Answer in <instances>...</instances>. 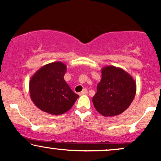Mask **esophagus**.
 I'll use <instances>...</instances> for the list:
<instances>
[{"instance_id":"obj_1","label":"esophagus","mask_w":161,"mask_h":161,"mask_svg":"<svg viewBox=\"0 0 161 161\" xmlns=\"http://www.w3.org/2000/svg\"><path fill=\"white\" fill-rule=\"evenodd\" d=\"M87 93H88V90H87L86 88H84V89H83L82 91L79 93V95H86Z\"/></svg>"}]
</instances>
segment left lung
<instances>
[{
  "label": "left lung",
  "instance_id": "1",
  "mask_svg": "<svg viewBox=\"0 0 161 161\" xmlns=\"http://www.w3.org/2000/svg\"><path fill=\"white\" fill-rule=\"evenodd\" d=\"M97 92L92 98L94 106L104 116L119 115L133 101L136 82L124 70L113 66L103 68Z\"/></svg>",
  "mask_w": 161,
  "mask_h": 161
}]
</instances>
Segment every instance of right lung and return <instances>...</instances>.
Masks as SVG:
<instances>
[{
	"label": "right lung",
	"mask_w": 161,
	"mask_h": 161,
	"mask_svg": "<svg viewBox=\"0 0 161 161\" xmlns=\"http://www.w3.org/2000/svg\"><path fill=\"white\" fill-rule=\"evenodd\" d=\"M66 66L54 62L42 66L29 82V92L40 110L60 115L69 110L79 97L64 80Z\"/></svg>",
	"instance_id": "1"
}]
</instances>
